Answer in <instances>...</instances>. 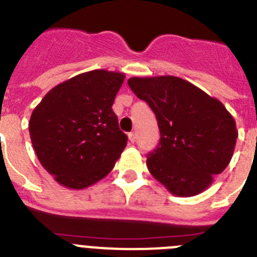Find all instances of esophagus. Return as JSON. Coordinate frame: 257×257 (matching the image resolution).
Returning <instances> with one entry per match:
<instances>
[{
  "mask_svg": "<svg viewBox=\"0 0 257 257\" xmlns=\"http://www.w3.org/2000/svg\"><path fill=\"white\" fill-rule=\"evenodd\" d=\"M128 140H130L131 143H135V140H136L135 134H134V133H130V134H128Z\"/></svg>",
  "mask_w": 257,
  "mask_h": 257,
  "instance_id": "1",
  "label": "esophagus"
}]
</instances>
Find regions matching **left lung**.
Masks as SVG:
<instances>
[{
    "mask_svg": "<svg viewBox=\"0 0 257 257\" xmlns=\"http://www.w3.org/2000/svg\"><path fill=\"white\" fill-rule=\"evenodd\" d=\"M127 83L158 122L160 145L147 158L152 176L176 197L205 192L234 153L233 115L216 97L179 77H131Z\"/></svg>",
    "mask_w": 257,
    "mask_h": 257,
    "instance_id": "8db88e82",
    "label": "left lung"
}]
</instances>
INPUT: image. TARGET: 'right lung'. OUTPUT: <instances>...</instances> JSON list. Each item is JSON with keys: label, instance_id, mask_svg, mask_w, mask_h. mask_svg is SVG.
I'll return each instance as SVG.
<instances>
[{"label": "right lung", "instance_id": "1", "mask_svg": "<svg viewBox=\"0 0 257 257\" xmlns=\"http://www.w3.org/2000/svg\"><path fill=\"white\" fill-rule=\"evenodd\" d=\"M121 72L95 69L59 83L32 112L29 135L38 161L60 185L81 190L112 171L127 136L112 110Z\"/></svg>", "mask_w": 257, "mask_h": 257}]
</instances>
